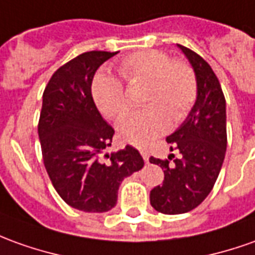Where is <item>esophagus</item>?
I'll return each mask as SVG.
<instances>
[{
	"mask_svg": "<svg viewBox=\"0 0 255 255\" xmlns=\"http://www.w3.org/2000/svg\"><path fill=\"white\" fill-rule=\"evenodd\" d=\"M140 154H141V157H143V159H144L145 162H148V150L147 148H140Z\"/></svg>",
	"mask_w": 255,
	"mask_h": 255,
	"instance_id": "esophagus-1",
	"label": "esophagus"
}]
</instances>
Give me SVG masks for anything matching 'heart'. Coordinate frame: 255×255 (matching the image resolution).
<instances>
[{
	"label": "heart",
	"instance_id": "b5f03b06",
	"mask_svg": "<svg viewBox=\"0 0 255 255\" xmlns=\"http://www.w3.org/2000/svg\"><path fill=\"white\" fill-rule=\"evenodd\" d=\"M118 72L129 84L145 83L141 94L144 108L126 114L118 124V134L130 144L144 145L169 128V118L180 122L197 100L196 72L183 59H172L159 50L136 51L122 58ZM98 110L118 118L128 110V96L122 82L110 73H98L91 84Z\"/></svg>",
	"mask_w": 255,
	"mask_h": 255
}]
</instances>
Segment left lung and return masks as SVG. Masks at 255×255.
I'll list each match as a JSON object with an SVG mask.
<instances>
[{
	"instance_id": "8db88e82",
	"label": "left lung",
	"mask_w": 255,
	"mask_h": 255,
	"mask_svg": "<svg viewBox=\"0 0 255 255\" xmlns=\"http://www.w3.org/2000/svg\"><path fill=\"white\" fill-rule=\"evenodd\" d=\"M196 72L198 94L189 117L166 137L171 150L168 159L150 158L164 169V183L150 191V203L158 212L176 215L201 204L211 193L224 164L226 136V101L217 75L207 61L178 44Z\"/></svg>"
}]
</instances>
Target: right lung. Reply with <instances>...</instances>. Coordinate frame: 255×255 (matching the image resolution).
Listing matches in <instances>:
<instances>
[{
  "instance_id": "1",
  "label": "right lung",
  "mask_w": 255,
  "mask_h": 255,
  "mask_svg": "<svg viewBox=\"0 0 255 255\" xmlns=\"http://www.w3.org/2000/svg\"><path fill=\"white\" fill-rule=\"evenodd\" d=\"M115 54H80L54 72L43 93L38 137L44 166L61 198L80 211H110L122 180L144 165L131 145L104 152L115 130L98 112L91 83L98 68Z\"/></svg>"
}]
</instances>
